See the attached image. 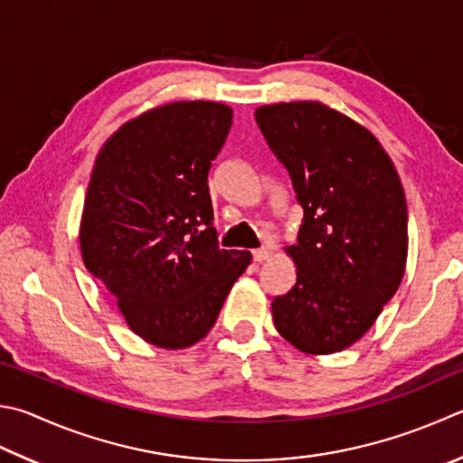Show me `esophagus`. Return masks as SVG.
<instances>
[{
	"mask_svg": "<svg viewBox=\"0 0 463 463\" xmlns=\"http://www.w3.org/2000/svg\"><path fill=\"white\" fill-rule=\"evenodd\" d=\"M269 255H271V250L265 249V247L255 249V250H253V260H255V263H263V260L269 259Z\"/></svg>",
	"mask_w": 463,
	"mask_h": 463,
	"instance_id": "obj_1",
	"label": "esophagus"
}]
</instances>
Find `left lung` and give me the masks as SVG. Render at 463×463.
<instances>
[{
	"label": "left lung",
	"mask_w": 463,
	"mask_h": 463,
	"mask_svg": "<svg viewBox=\"0 0 463 463\" xmlns=\"http://www.w3.org/2000/svg\"><path fill=\"white\" fill-rule=\"evenodd\" d=\"M269 149L288 170L304 218L285 250L298 281L271 304L277 332L307 354L363 338L399 289L407 263V203L371 131L314 100L259 107Z\"/></svg>",
	"instance_id": "1"
}]
</instances>
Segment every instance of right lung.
I'll use <instances>...</instances> for the list:
<instances>
[{"label": "right lung", "mask_w": 463, "mask_h": 463, "mask_svg": "<svg viewBox=\"0 0 463 463\" xmlns=\"http://www.w3.org/2000/svg\"><path fill=\"white\" fill-rule=\"evenodd\" d=\"M231 107L182 100L125 123L100 149L80 221L82 260L125 322L159 348L213 330L247 250L218 247L208 172Z\"/></svg>", "instance_id": "add662e5"}]
</instances>
